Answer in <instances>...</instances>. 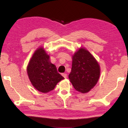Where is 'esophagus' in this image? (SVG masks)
Wrapping results in <instances>:
<instances>
[{"label": "esophagus", "instance_id": "34e87169", "mask_svg": "<svg viewBox=\"0 0 128 128\" xmlns=\"http://www.w3.org/2000/svg\"><path fill=\"white\" fill-rule=\"evenodd\" d=\"M62 76L64 77V78H67V74H66V73H62Z\"/></svg>", "mask_w": 128, "mask_h": 128}]
</instances>
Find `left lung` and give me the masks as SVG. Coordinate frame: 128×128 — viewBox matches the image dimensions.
I'll return each mask as SVG.
<instances>
[{
  "label": "left lung",
  "instance_id": "1",
  "mask_svg": "<svg viewBox=\"0 0 128 128\" xmlns=\"http://www.w3.org/2000/svg\"><path fill=\"white\" fill-rule=\"evenodd\" d=\"M100 75L98 63L90 52L81 48L75 52L69 78L77 91L82 93L88 92L97 84Z\"/></svg>",
  "mask_w": 128,
  "mask_h": 128
}]
</instances>
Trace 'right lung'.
I'll return each mask as SVG.
<instances>
[{
    "mask_svg": "<svg viewBox=\"0 0 128 128\" xmlns=\"http://www.w3.org/2000/svg\"><path fill=\"white\" fill-rule=\"evenodd\" d=\"M27 74L31 84L41 92L54 90L64 78L57 72L56 67L50 62V56L42 47L38 48L28 64Z\"/></svg>",
    "mask_w": 128,
    "mask_h": 128,
    "instance_id": "add662e5",
    "label": "right lung"
}]
</instances>
